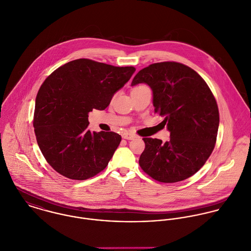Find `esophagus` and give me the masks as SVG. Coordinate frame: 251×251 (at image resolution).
<instances>
[{
    "instance_id": "34e87169",
    "label": "esophagus",
    "mask_w": 251,
    "mask_h": 251,
    "mask_svg": "<svg viewBox=\"0 0 251 251\" xmlns=\"http://www.w3.org/2000/svg\"><path fill=\"white\" fill-rule=\"evenodd\" d=\"M122 138L125 140H133V139H135V136L130 133H125L122 135Z\"/></svg>"
}]
</instances>
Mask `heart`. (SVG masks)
Returning a JSON list of instances; mask_svg holds the SVG:
<instances>
[{
  "label": "heart",
  "mask_w": 251,
  "mask_h": 251,
  "mask_svg": "<svg viewBox=\"0 0 251 251\" xmlns=\"http://www.w3.org/2000/svg\"><path fill=\"white\" fill-rule=\"evenodd\" d=\"M140 87H143V86H139V87H137V88H140Z\"/></svg>",
  "instance_id": "obj_1"
}]
</instances>
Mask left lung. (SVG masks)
Here are the masks:
<instances>
[{"label": "left lung", "instance_id": "obj_1", "mask_svg": "<svg viewBox=\"0 0 251 251\" xmlns=\"http://www.w3.org/2000/svg\"><path fill=\"white\" fill-rule=\"evenodd\" d=\"M147 83L153 92L154 112L171 139L144 138L139 164L153 179L174 183L196 174L214 149L219 126L215 98L193 69L177 62L151 64L134 77L132 86Z\"/></svg>", "mask_w": 251, "mask_h": 251}]
</instances>
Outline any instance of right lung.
<instances>
[{"label": "right lung", "instance_id": "right-lung-1", "mask_svg": "<svg viewBox=\"0 0 251 251\" xmlns=\"http://www.w3.org/2000/svg\"><path fill=\"white\" fill-rule=\"evenodd\" d=\"M135 71L83 58L61 66L44 81L33 125L40 150L57 173L84 180L107 166L121 136L88 130V113L104 109Z\"/></svg>", "mask_w": 251, "mask_h": 251}]
</instances>
